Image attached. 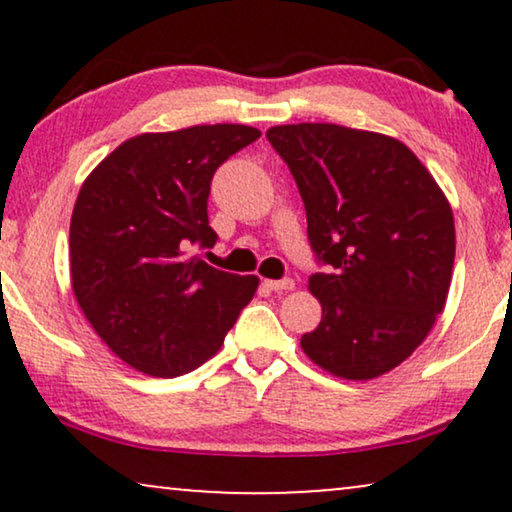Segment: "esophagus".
I'll list each match as a JSON object with an SVG mask.
<instances>
[{
    "mask_svg": "<svg viewBox=\"0 0 512 512\" xmlns=\"http://www.w3.org/2000/svg\"><path fill=\"white\" fill-rule=\"evenodd\" d=\"M265 286H268V289L275 291V293H286V291L296 289V282H293V279H268Z\"/></svg>",
    "mask_w": 512,
    "mask_h": 512,
    "instance_id": "esophagus-1",
    "label": "esophagus"
}]
</instances>
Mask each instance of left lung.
Masks as SVG:
<instances>
[{
  "label": "left lung",
  "instance_id": "1",
  "mask_svg": "<svg viewBox=\"0 0 512 512\" xmlns=\"http://www.w3.org/2000/svg\"><path fill=\"white\" fill-rule=\"evenodd\" d=\"M265 135L296 179L314 254L333 268L307 284L321 321L300 347L342 380L389 373L426 340L450 291L454 216L443 188L382 132L296 123Z\"/></svg>",
  "mask_w": 512,
  "mask_h": 512
}]
</instances>
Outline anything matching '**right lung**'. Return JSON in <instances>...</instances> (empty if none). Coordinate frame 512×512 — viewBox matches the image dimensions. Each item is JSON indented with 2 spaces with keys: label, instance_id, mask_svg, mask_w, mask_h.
Returning <instances> with one entry per match:
<instances>
[{
  "label": "right lung",
  "instance_id": "right-lung-1",
  "mask_svg": "<svg viewBox=\"0 0 512 512\" xmlns=\"http://www.w3.org/2000/svg\"><path fill=\"white\" fill-rule=\"evenodd\" d=\"M258 137L235 123L144 132L83 181L69 223L72 291L104 345L139 373H191L254 298L256 275L216 270L191 247H214L209 184Z\"/></svg>",
  "mask_w": 512,
  "mask_h": 512
}]
</instances>
